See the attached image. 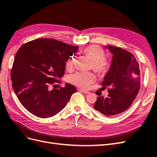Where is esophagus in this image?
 <instances>
[{
    "instance_id": "1",
    "label": "esophagus",
    "mask_w": 157,
    "mask_h": 157,
    "mask_svg": "<svg viewBox=\"0 0 157 157\" xmlns=\"http://www.w3.org/2000/svg\"><path fill=\"white\" fill-rule=\"evenodd\" d=\"M79 91H80V92H82L83 94H90V92H89L86 91V90H79Z\"/></svg>"
}]
</instances>
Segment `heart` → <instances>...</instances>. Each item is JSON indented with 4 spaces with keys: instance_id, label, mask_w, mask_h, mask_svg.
<instances>
[{
    "instance_id": "b5f03b06",
    "label": "heart",
    "mask_w": 157,
    "mask_h": 157,
    "mask_svg": "<svg viewBox=\"0 0 157 157\" xmlns=\"http://www.w3.org/2000/svg\"><path fill=\"white\" fill-rule=\"evenodd\" d=\"M84 54L92 60L91 67L99 73H103L107 70L108 61L104 57V50L98 45H90L83 50ZM75 59L73 57L69 59L66 63V67L71 69L73 67ZM69 81L78 87L82 88H88L90 85L93 83L96 77L92 73L77 72L69 77Z\"/></svg>"
}]
</instances>
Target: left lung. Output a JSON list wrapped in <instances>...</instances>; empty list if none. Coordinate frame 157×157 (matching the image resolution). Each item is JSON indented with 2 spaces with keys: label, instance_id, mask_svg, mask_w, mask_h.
I'll return each mask as SVG.
<instances>
[{
  "label": "left lung",
  "instance_id": "1",
  "mask_svg": "<svg viewBox=\"0 0 157 157\" xmlns=\"http://www.w3.org/2000/svg\"><path fill=\"white\" fill-rule=\"evenodd\" d=\"M113 54L110 69L101 83L110 88L107 98L99 96L94 109L112 117L125 111L134 101L140 88V70L134 56L118 47L106 46Z\"/></svg>",
  "mask_w": 157,
  "mask_h": 157
}]
</instances>
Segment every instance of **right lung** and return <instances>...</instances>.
Returning <instances> with one entry per match:
<instances>
[{"label":"right lung","mask_w":157,"mask_h":157,"mask_svg":"<svg viewBox=\"0 0 157 157\" xmlns=\"http://www.w3.org/2000/svg\"><path fill=\"white\" fill-rule=\"evenodd\" d=\"M78 48L52 39H36L20 47L13 61L11 79L18 99L28 111L48 118L66 106L77 88L69 83L57 89L52 86L63 77L66 62Z\"/></svg>","instance_id":"add662e5"}]
</instances>
